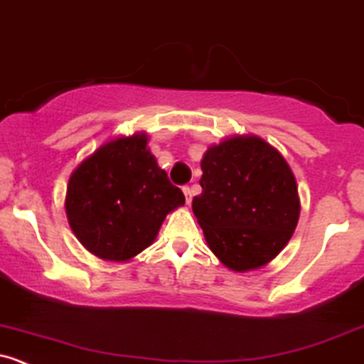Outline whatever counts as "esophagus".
<instances>
[{"mask_svg":"<svg viewBox=\"0 0 364 364\" xmlns=\"http://www.w3.org/2000/svg\"><path fill=\"white\" fill-rule=\"evenodd\" d=\"M183 193H185V197H186V202H192V188H190V186H183Z\"/></svg>","mask_w":364,"mask_h":364,"instance_id":"obj_1","label":"esophagus"}]
</instances>
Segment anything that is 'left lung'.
I'll return each instance as SVG.
<instances>
[{"label": "left lung", "instance_id": "left-lung-1", "mask_svg": "<svg viewBox=\"0 0 364 364\" xmlns=\"http://www.w3.org/2000/svg\"><path fill=\"white\" fill-rule=\"evenodd\" d=\"M192 209L208 246L235 272L259 269L291 239L298 186L284 156L256 136H233L202 156Z\"/></svg>", "mask_w": 364, "mask_h": 364}]
</instances>
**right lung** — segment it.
Instances as JSON below:
<instances>
[{
  "mask_svg": "<svg viewBox=\"0 0 364 364\" xmlns=\"http://www.w3.org/2000/svg\"><path fill=\"white\" fill-rule=\"evenodd\" d=\"M146 144V134L117 137L73 171L68 221L76 239L99 258L129 262L153 244L167 214L185 204V195Z\"/></svg>",
  "mask_w": 364,
  "mask_h": 364,
  "instance_id": "obj_1",
  "label": "right lung"
}]
</instances>
